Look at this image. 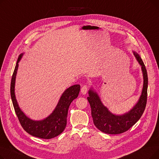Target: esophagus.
Wrapping results in <instances>:
<instances>
[{
    "label": "esophagus",
    "mask_w": 159,
    "mask_h": 159,
    "mask_svg": "<svg viewBox=\"0 0 159 159\" xmlns=\"http://www.w3.org/2000/svg\"><path fill=\"white\" fill-rule=\"evenodd\" d=\"M88 86L87 85H84L83 86L82 88H81V93L83 95H85L86 94V93L88 92Z\"/></svg>",
    "instance_id": "esophagus-1"
}]
</instances>
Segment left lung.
<instances>
[{"mask_svg": "<svg viewBox=\"0 0 159 159\" xmlns=\"http://www.w3.org/2000/svg\"><path fill=\"white\" fill-rule=\"evenodd\" d=\"M133 53L141 66L144 81L141 95L132 109L122 115L113 114L103 104L101 98L92 87L88 91L89 97L87 99L91 106V116L95 126L100 131L107 134H120L128 131L140 119L145 110L147 102L148 73L139 55L135 52Z\"/></svg>", "mask_w": 159, "mask_h": 159, "instance_id": "left-lung-1", "label": "left lung"}]
</instances>
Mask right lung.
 Segmentation results:
<instances>
[{
	"label": "right lung",
	"instance_id": "add662e5",
	"mask_svg": "<svg viewBox=\"0 0 159 159\" xmlns=\"http://www.w3.org/2000/svg\"><path fill=\"white\" fill-rule=\"evenodd\" d=\"M23 55V53H21L18 58L12 75L10 86L11 97L16 115L24 129L31 135L44 139L54 138L60 135L64 130L67 124V116L70 105L74 99L77 98L80 86L75 84L66 89L62 94L53 112L46 118L40 120L31 119L21 110L15 93V80L19 62Z\"/></svg>",
	"mask_w": 159,
	"mask_h": 159
}]
</instances>
